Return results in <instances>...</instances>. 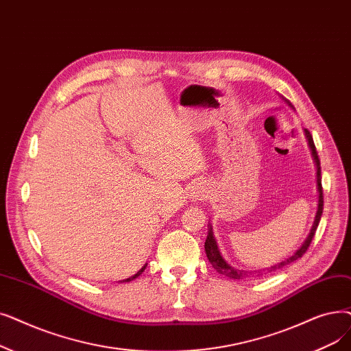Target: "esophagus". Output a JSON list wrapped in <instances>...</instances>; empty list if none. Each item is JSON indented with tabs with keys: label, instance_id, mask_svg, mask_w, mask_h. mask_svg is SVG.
Here are the masks:
<instances>
[{
	"label": "esophagus",
	"instance_id": "1",
	"mask_svg": "<svg viewBox=\"0 0 351 351\" xmlns=\"http://www.w3.org/2000/svg\"><path fill=\"white\" fill-rule=\"evenodd\" d=\"M192 191H193V192H192V193H193L192 196H195V197H202V196H205V193H206V188H204V186H201V185L195 186Z\"/></svg>",
	"mask_w": 351,
	"mask_h": 351
}]
</instances>
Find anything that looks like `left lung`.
I'll return each instance as SVG.
<instances>
[{"label":"left lung","mask_w":351,"mask_h":351,"mask_svg":"<svg viewBox=\"0 0 351 351\" xmlns=\"http://www.w3.org/2000/svg\"><path fill=\"white\" fill-rule=\"evenodd\" d=\"M306 136L308 139V145L311 147V152H313V156H314V160H315V165H317V185H318V192H319V196H318V209H317V213H315V221H314V225L311 228L310 231V235L307 237V239L304 241L302 245L297 250V252H294L293 256L287 258L285 261H281L278 263L277 265H274L269 268V271H276V269H280L288 264H291L294 261H297L298 258H301L304 254H306V251L308 250L310 243L315 235V231H317V226L319 223V219H322V215H323V205H324V196H323V186H322V166H319V159H318V155H317V149H315V145H314V141H313V136L310 133V130L306 129ZM205 251H206V255H208V260L209 263L212 264V267L215 268L219 274H222V276L225 277H230V278H234V280H239L242 278L243 276H247L248 272L245 271H241V269H237L234 267H231L230 264H226L223 258L219 254V250H218V245H217V241L215 238H213V232H212V226H209L208 230V237H206V241H205Z\"/></svg>","instance_id":"8db88e82"}]
</instances>
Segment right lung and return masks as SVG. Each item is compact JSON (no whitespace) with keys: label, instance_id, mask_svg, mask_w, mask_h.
<instances>
[{"label":"right lung","instance_id":"1","mask_svg":"<svg viewBox=\"0 0 351 351\" xmlns=\"http://www.w3.org/2000/svg\"><path fill=\"white\" fill-rule=\"evenodd\" d=\"M146 265H147V264H145V265H143V267H142V268H141V269H139V271H138V272H136V274H134V276H132V277H129V278H126V280H123V282H129V281H132V280H134V278H136V277H139V276H141V274H142V272H143V271H145V268H146Z\"/></svg>","mask_w":351,"mask_h":351}]
</instances>
